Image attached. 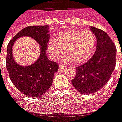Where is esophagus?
I'll return each instance as SVG.
<instances>
[{
    "mask_svg": "<svg viewBox=\"0 0 122 122\" xmlns=\"http://www.w3.org/2000/svg\"><path fill=\"white\" fill-rule=\"evenodd\" d=\"M66 67H66L65 65H61V64H60V65H59V68L60 70H63V69H65Z\"/></svg>",
    "mask_w": 122,
    "mask_h": 122,
    "instance_id": "esophagus-1",
    "label": "esophagus"
}]
</instances>
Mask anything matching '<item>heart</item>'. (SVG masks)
<instances>
[{"instance_id": "heart-1", "label": "heart", "mask_w": 122, "mask_h": 122, "mask_svg": "<svg viewBox=\"0 0 122 122\" xmlns=\"http://www.w3.org/2000/svg\"><path fill=\"white\" fill-rule=\"evenodd\" d=\"M95 44L96 37L91 30L70 29L58 32L55 40L49 41L47 49L54 60L59 59L65 49L63 62H70L73 60L75 63L80 64L90 59Z\"/></svg>"}]
</instances>
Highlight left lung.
<instances>
[{
	"instance_id": "1",
	"label": "left lung",
	"mask_w": 122,
	"mask_h": 122,
	"mask_svg": "<svg viewBox=\"0 0 122 122\" xmlns=\"http://www.w3.org/2000/svg\"><path fill=\"white\" fill-rule=\"evenodd\" d=\"M97 38V49L88 62L76 67L72 85L82 94L94 93L101 89L111 77L116 64V47L108 34L92 27Z\"/></svg>"
}]
</instances>
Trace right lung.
I'll list each match as a JSON object with an SVG mask.
<instances>
[{
	"mask_svg": "<svg viewBox=\"0 0 122 122\" xmlns=\"http://www.w3.org/2000/svg\"><path fill=\"white\" fill-rule=\"evenodd\" d=\"M30 36L41 45V55L38 60L29 66L23 67L14 61L11 50L16 39ZM48 25L28 26L22 29L9 42L7 47L6 67L14 86L29 97H39L52 85L54 73L59 70L57 62H52L45 54L49 41Z\"/></svg>",
	"mask_w": 122,
	"mask_h": 122,
	"instance_id": "right-lung-1",
	"label": "right lung"
}]
</instances>
